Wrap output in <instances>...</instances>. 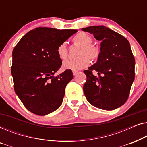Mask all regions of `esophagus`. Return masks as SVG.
Segmentation results:
<instances>
[{"instance_id": "esophagus-1", "label": "esophagus", "mask_w": 147, "mask_h": 147, "mask_svg": "<svg viewBox=\"0 0 147 147\" xmlns=\"http://www.w3.org/2000/svg\"><path fill=\"white\" fill-rule=\"evenodd\" d=\"M78 71H73V74L74 76H76L78 74Z\"/></svg>"}]
</instances>
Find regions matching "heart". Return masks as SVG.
<instances>
[{
  "label": "heart",
  "mask_w": 147,
  "mask_h": 147,
  "mask_svg": "<svg viewBox=\"0 0 147 147\" xmlns=\"http://www.w3.org/2000/svg\"><path fill=\"white\" fill-rule=\"evenodd\" d=\"M73 43L80 46L78 53V58L75 60H66L63 63V68L72 71H78L88 67L91 63V59L95 61L99 57V47L92 43V38L85 32H80L74 36L72 39ZM57 54L61 59H65L68 55V50L65 43H62L58 46Z\"/></svg>",
  "instance_id": "obj_1"
}]
</instances>
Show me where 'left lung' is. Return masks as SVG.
I'll return each mask as SVG.
<instances>
[{"label": "left lung", "instance_id": "8db88e82", "mask_svg": "<svg viewBox=\"0 0 147 147\" xmlns=\"http://www.w3.org/2000/svg\"><path fill=\"white\" fill-rule=\"evenodd\" d=\"M82 30L102 41L97 62L84 71L87 77L83 88L86 99L100 109L118 108L127 101L135 75V59L129 42L105 26H91ZM94 71L98 76L93 75Z\"/></svg>", "mask_w": 147, "mask_h": 147}]
</instances>
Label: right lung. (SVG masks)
<instances>
[{
  "label": "right lung",
  "instance_id": "obj_1",
  "mask_svg": "<svg viewBox=\"0 0 147 147\" xmlns=\"http://www.w3.org/2000/svg\"><path fill=\"white\" fill-rule=\"evenodd\" d=\"M78 31L35 28L23 36L13 51L11 74L15 92L28 110L39 116L61 106L71 70L54 76L62 64L57 47Z\"/></svg>",
  "mask_w": 147,
  "mask_h": 147
}]
</instances>
